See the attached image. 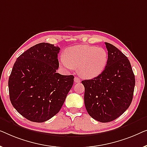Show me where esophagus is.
Here are the masks:
<instances>
[{
	"mask_svg": "<svg viewBox=\"0 0 147 147\" xmlns=\"http://www.w3.org/2000/svg\"><path fill=\"white\" fill-rule=\"evenodd\" d=\"M74 82H76V83H78V82H80V79L78 77H74Z\"/></svg>",
	"mask_w": 147,
	"mask_h": 147,
	"instance_id": "esophagus-1",
	"label": "esophagus"
}]
</instances>
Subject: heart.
I'll return each mask as SVG.
<instances>
[{"instance_id":"obj_1","label":"heart","mask_w":147,"mask_h":147,"mask_svg":"<svg viewBox=\"0 0 147 147\" xmlns=\"http://www.w3.org/2000/svg\"><path fill=\"white\" fill-rule=\"evenodd\" d=\"M107 51L102 47L76 45L65 51L60 62L67 69H78V73L86 78H93L104 71L108 63Z\"/></svg>"}]
</instances>
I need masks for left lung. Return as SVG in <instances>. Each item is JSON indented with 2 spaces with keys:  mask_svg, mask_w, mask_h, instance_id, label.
Instances as JSON below:
<instances>
[{
  "mask_svg": "<svg viewBox=\"0 0 147 147\" xmlns=\"http://www.w3.org/2000/svg\"><path fill=\"white\" fill-rule=\"evenodd\" d=\"M105 45L109 59L104 71L92 79L82 81L86 111L101 123L114 121L125 112L133 100L135 85L128 58L114 45Z\"/></svg>",
  "mask_w": 147,
  "mask_h": 147,
  "instance_id": "left-lung-1",
  "label": "left lung"
}]
</instances>
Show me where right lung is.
<instances>
[{
    "label": "right lung",
    "mask_w": 147,
    "mask_h": 147,
    "mask_svg": "<svg viewBox=\"0 0 147 147\" xmlns=\"http://www.w3.org/2000/svg\"><path fill=\"white\" fill-rule=\"evenodd\" d=\"M59 47L41 42L17 58L9 79L14 108L30 121H48L61 110L73 85V75L57 73Z\"/></svg>",
    "instance_id": "obj_1"
}]
</instances>
